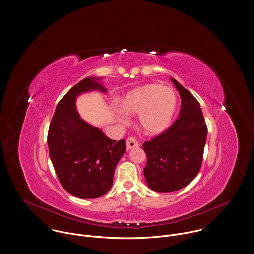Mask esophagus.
Instances as JSON below:
<instances>
[{
    "label": "esophagus",
    "mask_w": 254,
    "mask_h": 254,
    "mask_svg": "<svg viewBox=\"0 0 254 254\" xmlns=\"http://www.w3.org/2000/svg\"><path fill=\"white\" fill-rule=\"evenodd\" d=\"M138 145H139L138 141H137L134 137H132V136H129V137L127 138V140H126V146H127V150L130 149V148L136 147V146H138Z\"/></svg>",
    "instance_id": "obj_1"
}]
</instances>
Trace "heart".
Returning a JSON list of instances; mask_svg holds the SVG:
<instances>
[{
	"mask_svg": "<svg viewBox=\"0 0 254 254\" xmlns=\"http://www.w3.org/2000/svg\"><path fill=\"white\" fill-rule=\"evenodd\" d=\"M123 110L131 115L138 114V125L147 134L155 135L170 127L175 118L178 98L176 93L158 83H147L129 91L121 101ZM118 119L125 121L123 113Z\"/></svg>",
	"mask_w": 254,
	"mask_h": 254,
	"instance_id": "1",
	"label": "heart"
}]
</instances>
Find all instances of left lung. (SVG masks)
<instances>
[{"instance_id": "left-lung-1", "label": "left lung", "mask_w": 254, "mask_h": 254, "mask_svg": "<svg viewBox=\"0 0 254 254\" xmlns=\"http://www.w3.org/2000/svg\"><path fill=\"white\" fill-rule=\"evenodd\" d=\"M172 80L182 99L180 117L166 130L142 144L147 156L143 168L146 184L161 193L179 190L197 176L207 136L198 101L177 79Z\"/></svg>"}]
</instances>
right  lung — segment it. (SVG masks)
<instances>
[{
    "mask_svg": "<svg viewBox=\"0 0 254 254\" xmlns=\"http://www.w3.org/2000/svg\"><path fill=\"white\" fill-rule=\"evenodd\" d=\"M86 77L59 102L48 132L50 157L63 188L78 198H97L113 186L116 166L126 151V140L109 138L100 128L84 122L75 108L82 93L106 89Z\"/></svg>",
    "mask_w": 254,
    "mask_h": 254,
    "instance_id": "obj_1",
    "label": "right lung"
}]
</instances>
